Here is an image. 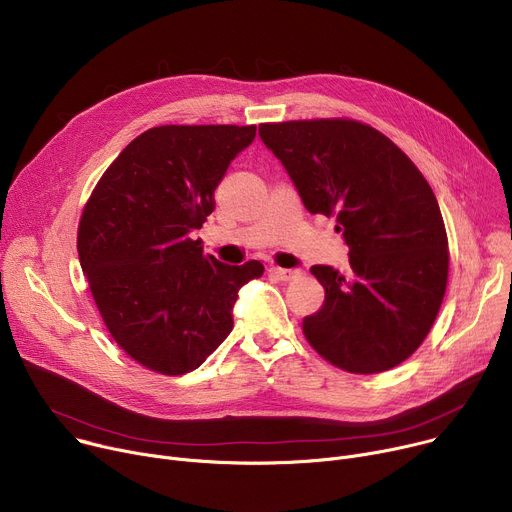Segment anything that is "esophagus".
Returning <instances> with one entry per match:
<instances>
[{"instance_id": "34e87169", "label": "esophagus", "mask_w": 512, "mask_h": 512, "mask_svg": "<svg viewBox=\"0 0 512 512\" xmlns=\"http://www.w3.org/2000/svg\"><path fill=\"white\" fill-rule=\"evenodd\" d=\"M269 273L275 275L277 280H282V282H292V280H296V277L302 275L300 269H282V267H271Z\"/></svg>"}]
</instances>
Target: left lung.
<instances>
[{"instance_id": "1", "label": "left lung", "mask_w": 512, "mask_h": 512, "mask_svg": "<svg viewBox=\"0 0 512 512\" xmlns=\"http://www.w3.org/2000/svg\"><path fill=\"white\" fill-rule=\"evenodd\" d=\"M312 214L335 216L349 273L310 267L324 304L302 329L318 355L351 374L408 359L441 308L449 251L431 185L380 130L349 118L261 124Z\"/></svg>"}]
</instances>
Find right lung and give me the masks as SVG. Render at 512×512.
Returning <instances> with one entry per match:
<instances>
[{"label":"right lung","instance_id":"1","mask_svg":"<svg viewBox=\"0 0 512 512\" xmlns=\"http://www.w3.org/2000/svg\"><path fill=\"white\" fill-rule=\"evenodd\" d=\"M257 126H155L136 136L91 192L77 253L114 341L163 376L200 367L232 331L239 290L259 261L226 265L192 232Z\"/></svg>","mask_w":512,"mask_h":512}]
</instances>
